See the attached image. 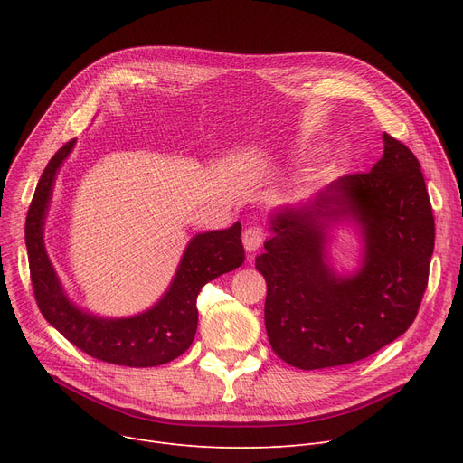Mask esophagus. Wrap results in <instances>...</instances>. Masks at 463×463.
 <instances>
[{
    "mask_svg": "<svg viewBox=\"0 0 463 463\" xmlns=\"http://www.w3.org/2000/svg\"><path fill=\"white\" fill-rule=\"evenodd\" d=\"M264 236V229L259 225H250L248 229H244V232H241V241H244L246 251H257L262 246Z\"/></svg>",
    "mask_w": 463,
    "mask_h": 463,
    "instance_id": "1",
    "label": "esophagus"
}]
</instances>
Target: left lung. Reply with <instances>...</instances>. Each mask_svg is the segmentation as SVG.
<instances>
[{
  "label": "left lung",
  "instance_id": "left-lung-1",
  "mask_svg": "<svg viewBox=\"0 0 463 463\" xmlns=\"http://www.w3.org/2000/svg\"><path fill=\"white\" fill-rule=\"evenodd\" d=\"M383 157L368 173L337 178L313 203L272 219L257 270L266 279L264 325L274 353L300 370L366 358L415 321L435 241L420 163L383 133ZM351 213L363 229V269L337 279L326 264L324 223ZM326 222H323L322 219Z\"/></svg>",
  "mask_w": 463,
  "mask_h": 463
}]
</instances>
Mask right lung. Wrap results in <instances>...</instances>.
<instances>
[{
  "instance_id": "right-lung-1",
  "label": "right lung",
  "mask_w": 463,
  "mask_h": 463,
  "mask_svg": "<svg viewBox=\"0 0 463 463\" xmlns=\"http://www.w3.org/2000/svg\"><path fill=\"white\" fill-rule=\"evenodd\" d=\"M75 146L65 142L43 170L26 217V248L33 295L43 317L86 354L129 368L161 366L184 354L197 332L201 288L244 262L241 227L197 234L187 246L166 295L148 311L129 319H101L72 306L43 244L44 215L60 165Z\"/></svg>"
}]
</instances>
